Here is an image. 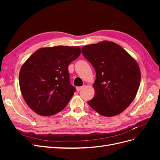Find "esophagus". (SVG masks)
Wrapping results in <instances>:
<instances>
[{"label": "esophagus", "instance_id": "esophagus-1", "mask_svg": "<svg viewBox=\"0 0 160 160\" xmlns=\"http://www.w3.org/2000/svg\"><path fill=\"white\" fill-rule=\"evenodd\" d=\"M83 88V86H81V87H77L76 88V89H77V91H81L82 89Z\"/></svg>", "mask_w": 160, "mask_h": 160}]
</instances>
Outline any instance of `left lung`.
<instances>
[{
    "label": "left lung",
    "mask_w": 160,
    "mask_h": 160,
    "mask_svg": "<svg viewBox=\"0 0 160 160\" xmlns=\"http://www.w3.org/2000/svg\"><path fill=\"white\" fill-rule=\"evenodd\" d=\"M96 72L94 98L90 107L105 117L119 114L132 102L138 91L141 72L133 58L122 47L111 41L81 49Z\"/></svg>",
    "instance_id": "left-lung-1"
}]
</instances>
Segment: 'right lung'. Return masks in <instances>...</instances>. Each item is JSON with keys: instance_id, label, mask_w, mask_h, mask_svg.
<instances>
[{"instance_id": "1", "label": "right lung", "mask_w": 160, "mask_h": 160, "mask_svg": "<svg viewBox=\"0 0 160 160\" xmlns=\"http://www.w3.org/2000/svg\"><path fill=\"white\" fill-rule=\"evenodd\" d=\"M80 54L79 47L41 48L22 65L19 85L24 99L32 111L49 116L65 108L76 91L71 84L68 66Z\"/></svg>"}]
</instances>
